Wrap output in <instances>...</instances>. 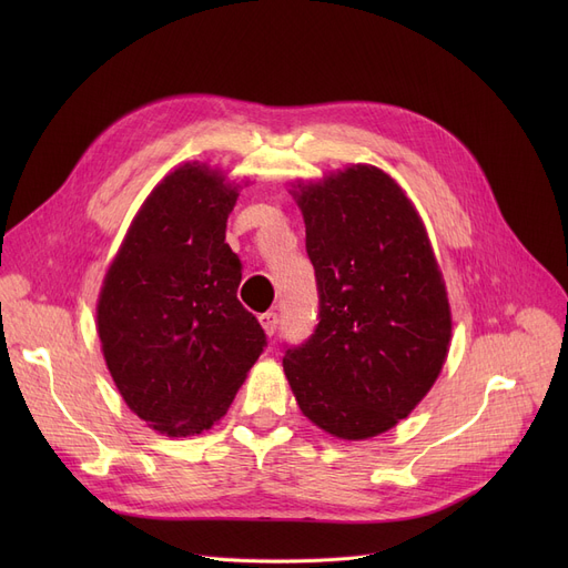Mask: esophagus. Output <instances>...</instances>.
<instances>
[{
  "label": "esophagus",
  "mask_w": 568,
  "mask_h": 568,
  "mask_svg": "<svg viewBox=\"0 0 568 568\" xmlns=\"http://www.w3.org/2000/svg\"><path fill=\"white\" fill-rule=\"evenodd\" d=\"M260 324H262V329L266 332V336H274L276 326H278V315L274 311H266V313L260 315Z\"/></svg>",
  "instance_id": "34e87169"
}]
</instances>
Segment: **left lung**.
<instances>
[{
	"instance_id": "8db88e82",
	"label": "left lung",
	"mask_w": 568,
	"mask_h": 568,
	"mask_svg": "<svg viewBox=\"0 0 568 568\" xmlns=\"http://www.w3.org/2000/svg\"><path fill=\"white\" fill-rule=\"evenodd\" d=\"M317 283V326L283 368L322 430L366 439L394 428L437 379L452 313L428 234L389 174L352 165L294 191Z\"/></svg>"
}]
</instances>
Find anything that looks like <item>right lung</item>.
Masks as SVG:
<instances>
[{
  "mask_svg": "<svg viewBox=\"0 0 568 568\" xmlns=\"http://www.w3.org/2000/svg\"><path fill=\"white\" fill-rule=\"evenodd\" d=\"M236 195L206 165L168 174L101 290L99 336L116 389L172 437L212 428L266 347L257 317L236 300L242 260L225 244Z\"/></svg>",
  "mask_w": 568,
  "mask_h": 568,
  "instance_id": "add662e5",
  "label": "right lung"
}]
</instances>
